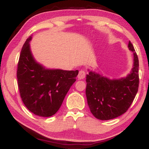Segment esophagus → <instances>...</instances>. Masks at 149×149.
I'll use <instances>...</instances> for the list:
<instances>
[{
	"label": "esophagus",
	"instance_id": "obj_1",
	"mask_svg": "<svg viewBox=\"0 0 149 149\" xmlns=\"http://www.w3.org/2000/svg\"><path fill=\"white\" fill-rule=\"evenodd\" d=\"M85 77V72L84 71V70H80L79 72V74H78L77 75V78L79 79H84Z\"/></svg>",
	"mask_w": 149,
	"mask_h": 149
}]
</instances>
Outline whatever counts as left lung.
<instances>
[{
  "mask_svg": "<svg viewBox=\"0 0 149 149\" xmlns=\"http://www.w3.org/2000/svg\"><path fill=\"white\" fill-rule=\"evenodd\" d=\"M128 48L133 52V65L132 71L126 77L112 79L91 70L87 75L85 93L87 104L97 119L108 120L124 114L138 91V56L130 41Z\"/></svg>",
  "mask_w": 149,
  "mask_h": 149,
  "instance_id": "obj_1",
  "label": "left lung"
}]
</instances>
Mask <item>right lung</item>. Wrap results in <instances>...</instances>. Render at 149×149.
I'll return each instance as SVG.
<instances>
[{"label": "right lung", "mask_w": 149, "mask_h": 149, "mask_svg": "<svg viewBox=\"0 0 149 149\" xmlns=\"http://www.w3.org/2000/svg\"><path fill=\"white\" fill-rule=\"evenodd\" d=\"M31 39L30 36L25 42L17 64L20 96L30 112L50 117L59 110L79 72L46 68L33 56L29 44Z\"/></svg>", "instance_id": "right-lung-1"}]
</instances>
